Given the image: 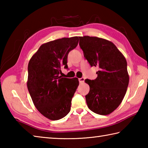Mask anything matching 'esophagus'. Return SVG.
I'll return each instance as SVG.
<instances>
[{
	"label": "esophagus",
	"mask_w": 148,
	"mask_h": 148,
	"mask_svg": "<svg viewBox=\"0 0 148 148\" xmlns=\"http://www.w3.org/2000/svg\"><path fill=\"white\" fill-rule=\"evenodd\" d=\"M79 83H83L84 81V77L79 78Z\"/></svg>",
	"instance_id": "34e87169"
}]
</instances>
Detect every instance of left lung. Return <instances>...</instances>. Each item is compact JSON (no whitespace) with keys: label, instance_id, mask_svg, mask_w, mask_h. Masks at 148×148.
Returning <instances> with one entry per match:
<instances>
[{"label":"left lung","instance_id":"obj_1","mask_svg":"<svg viewBox=\"0 0 148 148\" xmlns=\"http://www.w3.org/2000/svg\"><path fill=\"white\" fill-rule=\"evenodd\" d=\"M79 37V46L90 65L98 67L97 77L85 79L90 92L85 96L88 108L96 114H111L120 105L129 83L127 63L114 44L97 37Z\"/></svg>","mask_w":148,"mask_h":148}]
</instances>
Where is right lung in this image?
Instances as JSON below:
<instances>
[{
	"instance_id": "right-lung-1",
	"label": "right lung",
	"mask_w": 148,
	"mask_h": 148,
	"mask_svg": "<svg viewBox=\"0 0 148 148\" xmlns=\"http://www.w3.org/2000/svg\"><path fill=\"white\" fill-rule=\"evenodd\" d=\"M78 42L76 36L43 44L29 62L27 88L30 97L40 114L51 120H58L70 112L79 81L59 74L62 67L68 68V54Z\"/></svg>"
}]
</instances>
